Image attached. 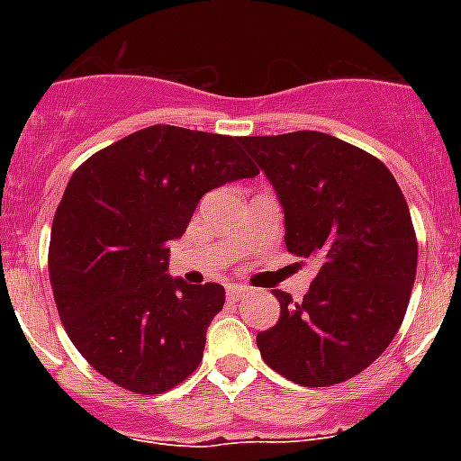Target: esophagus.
<instances>
[{
  "mask_svg": "<svg viewBox=\"0 0 461 461\" xmlns=\"http://www.w3.org/2000/svg\"><path fill=\"white\" fill-rule=\"evenodd\" d=\"M246 292H249V289H246L244 285H237V282H230V285H227V299H230V302L239 299V296L246 294Z\"/></svg>",
  "mask_w": 461,
  "mask_h": 461,
  "instance_id": "esophagus-1",
  "label": "esophagus"
}]
</instances>
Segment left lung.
Listing matches in <instances>:
<instances>
[{
  "mask_svg": "<svg viewBox=\"0 0 461 461\" xmlns=\"http://www.w3.org/2000/svg\"><path fill=\"white\" fill-rule=\"evenodd\" d=\"M285 210L289 253L318 263L302 303L275 289L280 321L260 357L296 385L325 387L368 368L397 335L414 287L409 205L378 158L321 131L246 136Z\"/></svg>",
  "mask_w": 461,
  "mask_h": 461,
  "instance_id": "8db88e82",
  "label": "left lung"
}]
</instances>
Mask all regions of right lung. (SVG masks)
Listing matches in <instances>:
<instances>
[{
    "instance_id": "1",
    "label": "right lung",
    "mask_w": 461,
    "mask_h": 461,
    "mask_svg": "<svg viewBox=\"0 0 461 461\" xmlns=\"http://www.w3.org/2000/svg\"><path fill=\"white\" fill-rule=\"evenodd\" d=\"M258 169L239 136L155 124L103 148L54 212L50 282L74 347L124 390L159 394L198 368L222 285L167 275L203 195Z\"/></svg>"
}]
</instances>
